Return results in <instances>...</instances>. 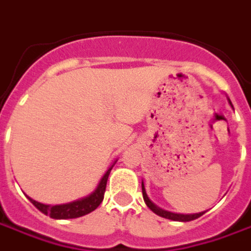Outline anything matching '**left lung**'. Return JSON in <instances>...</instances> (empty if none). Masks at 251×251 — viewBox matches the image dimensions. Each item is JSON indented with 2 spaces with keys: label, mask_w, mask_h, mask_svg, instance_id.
Wrapping results in <instances>:
<instances>
[{
  "label": "left lung",
  "mask_w": 251,
  "mask_h": 251,
  "mask_svg": "<svg viewBox=\"0 0 251 251\" xmlns=\"http://www.w3.org/2000/svg\"><path fill=\"white\" fill-rule=\"evenodd\" d=\"M228 103L231 104V100H230V99H228ZM231 107H232V104H231ZM141 187H142V196H144L145 203H147L148 207H149L154 214H157L158 216H163V218H167V219H171V221L189 222V221H194V219H198L199 216H201L205 212L204 211V212H199V214H175V212H171V211H165L163 210V208H160L158 205L154 204L152 200L149 199V196L147 195V191H145V187H144V181H142Z\"/></svg>",
  "instance_id": "obj_1"
}]
</instances>
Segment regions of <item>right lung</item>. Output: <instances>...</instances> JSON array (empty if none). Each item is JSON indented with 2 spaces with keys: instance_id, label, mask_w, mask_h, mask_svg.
<instances>
[{
  "instance_id": "obj_1",
  "label": "right lung",
  "mask_w": 251,
  "mask_h": 251,
  "mask_svg": "<svg viewBox=\"0 0 251 251\" xmlns=\"http://www.w3.org/2000/svg\"><path fill=\"white\" fill-rule=\"evenodd\" d=\"M113 167H114V164L106 171V174L100 179L99 184L97 185V188L94 189V192H91L86 198L75 200V201H71V203L57 205L43 204V203H39L36 200L30 199L29 196H28V199L30 200V203L35 205L37 210H40L43 214L51 216L53 219H74V218L87 215V214H90L91 211L95 210L102 203L104 196V191H106V184H107V179H109V175L111 172Z\"/></svg>"
}]
</instances>
